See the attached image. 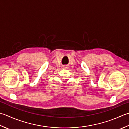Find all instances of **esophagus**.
Here are the masks:
<instances>
[{
	"mask_svg": "<svg viewBox=\"0 0 129 129\" xmlns=\"http://www.w3.org/2000/svg\"><path fill=\"white\" fill-rule=\"evenodd\" d=\"M65 68H67V67H66V66H65V67H64Z\"/></svg>",
	"mask_w": 129,
	"mask_h": 129,
	"instance_id": "34e87169",
	"label": "esophagus"
}]
</instances>
